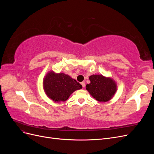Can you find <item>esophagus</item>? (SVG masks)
Listing matches in <instances>:
<instances>
[{
  "label": "esophagus",
  "mask_w": 154,
  "mask_h": 154,
  "mask_svg": "<svg viewBox=\"0 0 154 154\" xmlns=\"http://www.w3.org/2000/svg\"><path fill=\"white\" fill-rule=\"evenodd\" d=\"M81 85H82V86L83 87H85V82H82L81 83Z\"/></svg>",
  "instance_id": "1"
}]
</instances>
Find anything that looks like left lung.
Here are the masks:
<instances>
[{
  "instance_id": "8db88e82",
  "label": "left lung",
  "mask_w": 154,
  "mask_h": 154,
  "mask_svg": "<svg viewBox=\"0 0 154 154\" xmlns=\"http://www.w3.org/2000/svg\"><path fill=\"white\" fill-rule=\"evenodd\" d=\"M91 83L86 85V89L97 101L105 102L110 100L116 91V83L109 78L102 75L89 77Z\"/></svg>"
}]
</instances>
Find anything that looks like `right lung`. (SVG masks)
<instances>
[{
	"label": "right lung",
	"mask_w": 154,
	"mask_h": 154,
	"mask_svg": "<svg viewBox=\"0 0 154 154\" xmlns=\"http://www.w3.org/2000/svg\"><path fill=\"white\" fill-rule=\"evenodd\" d=\"M44 88L47 96L55 102L66 101L72 93L82 86L64 73H48L44 80Z\"/></svg>",
	"instance_id": "right-lung-1"
}]
</instances>
